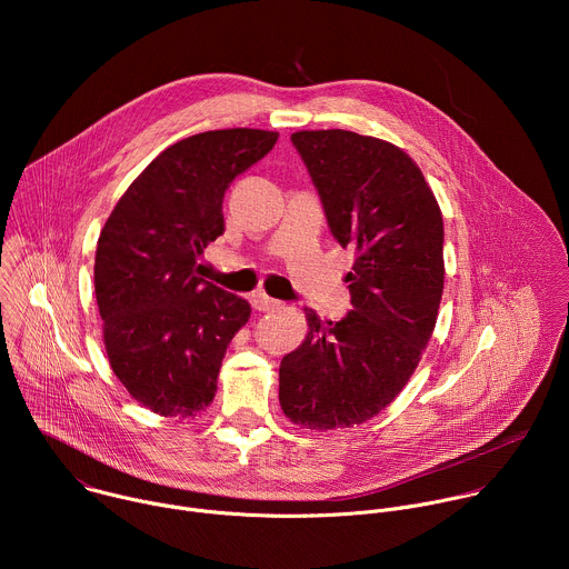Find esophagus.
Masks as SVG:
<instances>
[{
	"mask_svg": "<svg viewBox=\"0 0 569 569\" xmlns=\"http://www.w3.org/2000/svg\"><path fill=\"white\" fill-rule=\"evenodd\" d=\"M252 306H254V310H259V312H268V310L279 308L281 301L268 297L266 292H257V295H252Z\"/></svg>",
	"mask_w": 569,
	"mask_h": 569,
	"instance_id": "1",
	"label": "esophagus"
}]
</instances>
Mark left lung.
Returning a JSON list of instances; mask_svg holds the SVG:
<instances>
[{
    "instance_id": "obj_1",
    "label": "left lung",
    "mask_w": 569,
    "mask_h": 569,
    "mask_svg": "<svg viewBox=\"0 0 569 569\" xmlns=\"http://www.w3.org/2000/svg\"><path fill=\"white\" fill-rule=\"evenodd\" d=\"M290 139L333 236L358 257L347 274V317L321 321L306 308V340L279 367V402L301 428H353L400 393L432 338L446 274L443 218L398 146L349 130Z\"/></svg>"
}]
</instances>
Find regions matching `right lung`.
<instances>
[{
  "mask_svg": "<svg viewBox=\"0 0 569 569\" xmlns=\"http://www.w3.org/2000/svg\"><path fill=\"white\" fill-rule=\"evenodd\" d=\"M254 128L209 130L159 152L101 229L94 290L110 367L159 417H196L216 396L231 338L250 303L198 277L224 231L222 198L277 143Z\"/></svg>",
  "mask_w": 569,
  "mask_h": 569,
  "instance_id": "add662e5",
  "label": "right lung"
}]
</instances>
